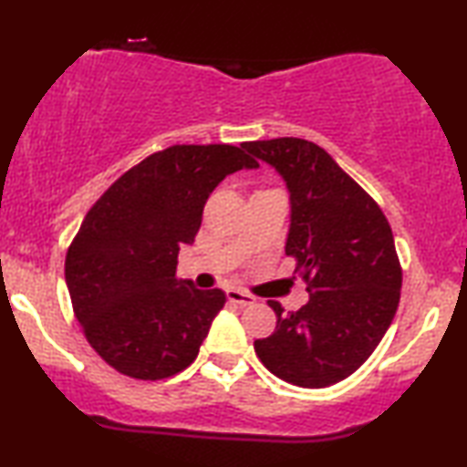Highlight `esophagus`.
<instances>
[{"instance_id":"obj_1","label":"esophagus","mask_w":467,"mask_h":467,"mask_svg":"<svg viewBox=\"0 0 467 467\" xmlns=\"http://www.w3.org/2000/svg\"><path fill=\"white\" fill-rule=\"evenodd\" d=\"M226 296H228V300L233 302V305H239V306H249V305H254V302H255L252 294H247L243 290H228Z\"/></svg>"}]
</instances>
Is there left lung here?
I'll list each match as a JSON object with an SVG mask.
<instances>
[{
    "instance_id": "left-lung-1",
    "label": "left lung",
    "mask_w": 467,
    "mask_h": 467,
    "mask_svg": "<svg viewBox=\"0 0 467 467\" xmlns=\"http://www.w3.org/2000/svg\"><path fill=\"white\" fill-rule=\"evenodd\" d=\"M279 171L292 199L285 254L308 302L285 313L277 300L271 337L254 343L275 377L319 389L358 370L385 337L400 302L402 266L385 213L317 143L298 137L247 141Z\"/></svg>"
}]
</instances>
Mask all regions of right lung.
I'll return each mask as SVG.
<instances>
[{"mask_svg": "<svg viewBox=\"0 0 467 467\" xmlns=\"http://www.w3.org/2000/svg\"><path fill=\"white\" fill-rule=\"evenodd\" d=\"M258 161L228 143L171 146L118 177L90 207L65 258L71 306L88 345L114 370L161 380L199 356L226 294L177 279L213 188Z\"/></svg>", "mask_w": 467, "mask_h": 467, "instance_id": "add662e5", "label": "right lung"}]
</instances>
